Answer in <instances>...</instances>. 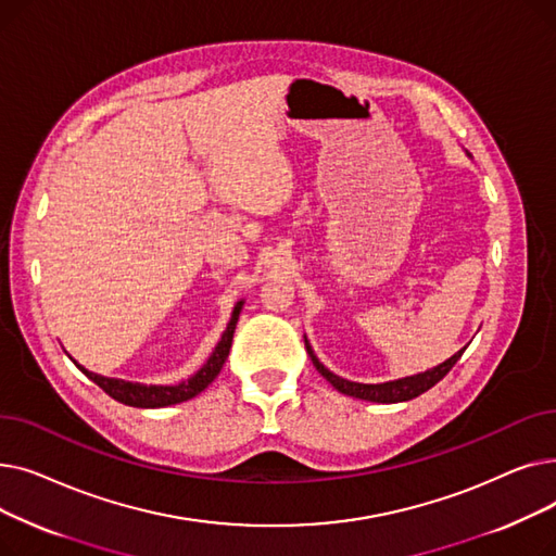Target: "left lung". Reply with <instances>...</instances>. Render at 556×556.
I'll use <instances>...</instances> for the list:
<instances>
[{"mask_svg": "<svg viewBox=\"0 0 556 556\" xmlns=\"http://www.w3.org/2000/svg\"><path fill=\"white\" fill-rule=\"evenodd\" d=\"M304 344H306V352L315 365V369L323 374L327 381L342 394L346 396H354V399H363V401H371V403H403V401H410L417 399L419 394L428 392L432 386H437L442 381V378L453 369V365L462 358L464 349L462 346L457 354H453L448 361L440 363L437 367H430L426 371L413 374V376H405V378H396V381H386V383H356V381H346V378L333 374L331 369H327L319 358L315 356L311 342L304 336Z\"/></svg>", "mask_w": 556, "mask_h": 556, "instance_id": "8db88e82", "label": "left lung"}]
</instances>
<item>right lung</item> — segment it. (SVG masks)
<instances>
[{
    "instance_id": "right-lung-1",
    "label": "right lung",
    "mask_w": 556,
    "mask_h": 556,
    "mask_svg": "<svg viewBox=\"0 0 556 556\" xmlns=\"http://www.w3.org/2000/svg\"><path fill=\"white\" fill-rule=\"evenodd\" d=\"M243 300L233 304L231 317L227 323V329L223 331L218 344L214 346L212 356L207 358L193 376H189L187 381L182 383H175V386H143V383H132V381H124V378H110V376H101L94 374L90 369H85L83 365H78L74 361V365L94 381L105 394H110L114 401H119L124 405H132V407H166V405H175V403H182L189 401L193 396H198L204 388H207L214 378L220 374L227 356H229V349H231V340H233V331H237V323H239V315L243 311Z\"/></svg>"
}]
</instances>
